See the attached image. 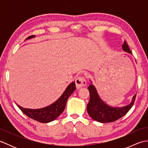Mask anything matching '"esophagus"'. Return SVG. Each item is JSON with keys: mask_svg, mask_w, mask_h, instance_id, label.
<instances>
[{"mask_svg": "<svg viewBox=\"0 0 148 148\" xmlns=\"http://www.w3.org/2000/svg\"><path fill=\"white\" fill-rule=\"evenodd\" d=\"M86 85V81L83 77H78L76 79V86L77 89H80Z\"/></svg>", "mask_w": 148, "mask_h": 148, "instance_id": "esophagus-1", "label": "esophagus"}]
</instances>
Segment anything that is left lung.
<instances>
[{
  "label": "left lung",
  "instance_id": "left-lung-1",
  "mask_svg": "<svg viewBox=\"0 0 148 148\" xmlns=\"http://www.w3.org/2000/svg\"><path fill=\"white\" fill-rule=\"evenodd\" d=\"M122 49L130 54L132 52L126 41L122 45ZM91 84L88 87L90 92V101L87 104V112L94 120L100 123H110L117 120L123 117L133 106L136 97L135 95L129 104L123 107H111L107 104L100 99L95 86L90 81Z\"/></svg>",
  "mask_w": 148,
  "mask_h": 148
}]
</instances>
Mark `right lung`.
<instances>
[{"mask_svg":"<svg viewBox=\"0 0 148 148\" xmlns=\"http://www.w3.org/2000/svg\"><path fill=\"white\" fill-rule=\"evenodd\" d=\"M34 37H35V36H31L27 37L26 40L32 39ZM75 90H76L75 83L72 82L66 88L64 92L57 100H56L52 104L43 108L37 109H27L17 105L21 111L29 118L40 123H47L55 120L62 114L64 111L69 97L71 95Z\"/></svg>","mask_w":148,"mask_h":148,"instance_id":"1","label":"right lung"}]
</instances>
